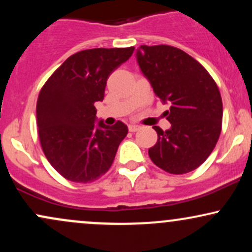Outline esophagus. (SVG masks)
I'll use <instances>...</instances> for the list:
<instances>
[{
  "label": "esophagus",
  "mask_w": 252,
  "mask_h": 252,
  "mask_svg": "<svg viewBox=\"0 0 252 252\" xmlns=\"http://www.w3.org/2000/svg\"><path fill=\"white\" fill-rule=\"evenodd\" d=\"M140 129H141V126H137V124H129V131L130 132L138 131Z\"/></svg>",
  "instance_id": "obj_1"
}]
</instances>
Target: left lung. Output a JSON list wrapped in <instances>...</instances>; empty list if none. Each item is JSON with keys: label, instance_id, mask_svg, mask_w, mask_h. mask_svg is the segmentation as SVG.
I'll return each instance as SVG.
<instances>
[{"label": "left lung", "instance_id": "8db88e82", "mask_svg": "<svg viewBox=\"0 0 252 252\" xmlns=\"http://www.w3.org/2000/svg\"><path fill=\"white\" fill-rule=\"evenodd\" d=\"M138 66L155 94L169 103L172 124L154 126L158 142L150 160L170 174H185L209 158L221 131L222 102L218 86L204 66L186 52L168 45L140 46Z\"/></svg>", "mask_w": 252, "mask_h": 252}]
</instances>
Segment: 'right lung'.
<instances>
[{"label":"right lung","mask_w":252,"mask_h":252,"mask_svg":"<svg viewBox=\"0 0 252 252\" xmlns=\"http://www.w3.org/2000/svg\"><path fill=\"white\" fill-rule=\"evenodd\" d=\"M134 47L92 48L73 54L57 68L37 97V132L53 168L88 184L108 172L128 126L96 124L94 103L104 99L106 80L131 57Z\"/></svg>","instance_id":"obj_1"}]
</instances>
